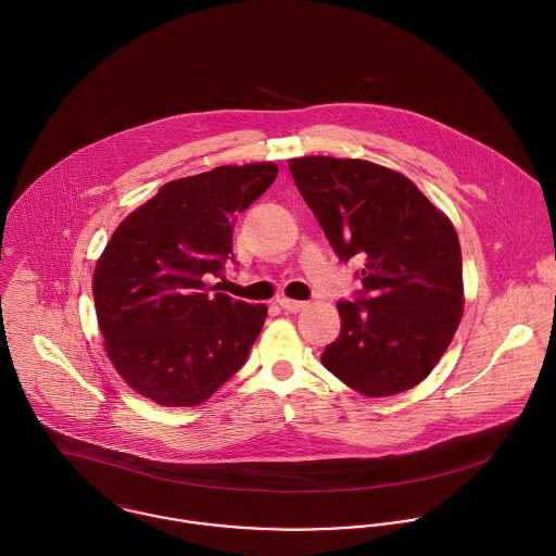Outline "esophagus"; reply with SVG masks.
<instances>
[{
  "instance_id": "obj_1",
  "label": "esophagus",
  "mask_w": 556,
  "mask_h": 556,
  "mask_svg": "<svg viewBox=\"0 0 556 556\" xmlns=\"http://www.w3.org/2000/svg\"><path fill=\"white\" fill-rule=\"evenodd\" d=\"M278 304H280V308H285V311H289V313H300V311H304V308H306V302L287 300V298H282Z\"/></svg>"
}]
</instances>
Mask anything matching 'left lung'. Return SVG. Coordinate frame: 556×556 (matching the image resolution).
I'll return each mask as SVG.
<instances>
[{"instance_id": "left-lung-1", "label": "left lung", "mask_w": 556, "mask_h": 556, "mask_svg": "<svg viewBox=\"0 0 556 556\" xmlns=\"http://www.w3.org/2000/svg\"><path fill=\"white\" fill-rule=\"evenodd\" d=\"M293 181L334 252L363 256L367 298L339 302L341 334L324 367L365 396L420 383L464 315L462 248L453 222L407 177L367 160H289Z\"/></svg>"}]
</instances>
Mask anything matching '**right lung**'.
<instances>
[{"label":"right lung","instance_id":"obj_1","mask_svg":"<svg viewBox=\"0 0 556 556\" xmlns=\"http://www.w3.org/2000/svg\"><path fill=\"white\" fill-rule=\"evenodd\" d=\"M276 175L261 162L170 181L114 230L94 265V311L110 363L138 394L200 405L243 367L267 306L211 295L204 276H222L237 213Z\"/></svg>","mask_w":556,"mask_h":556}]
</instances>
